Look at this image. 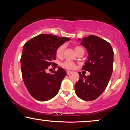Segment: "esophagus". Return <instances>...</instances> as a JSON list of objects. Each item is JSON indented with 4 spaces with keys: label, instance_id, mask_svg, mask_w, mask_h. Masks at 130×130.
I'll return each instance as SVG.
<instances>
[{
    "label": "esophagus",
    "instance_id": "obj_1",
    "mask_svg": "<svg viewBox=\"0 0 130 130\" xmlns=\"http://www.w3.org/2000/svg\"><path fill=\"white\" fill-rule=\"evenodd\" d=\"M72 73V72H71V71H67V74H69L70 73Z\"/></svg>",
    "mask_w": 130,
    "mask_h": 130
}]
</instances>
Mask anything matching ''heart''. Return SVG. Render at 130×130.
I'll list each match as a JSON object with an SVG mask.
<instances>
[{"mask_svg":"<svg viewBox=\"0 0 130 130\" xmlns=\"http://www.w3.org/2000/svg\"><path fill=\"white\" fill-rule=\"evenodd\" d=\"M66 49V44H63L60 45L56 50V56L58 58H61L63 56L64 52ZM75 51L76 53H79L80 51H84L82 47H80V46H76L75 47ZM61 66L64 68L66 69H69V70H72L75 68L76 64L74 62H73L70 60H66L64 62L61 63Z\"/></svg>","mask_w":130,"mask_h":130,"instance_id":"1","label":"heart"}]
</instances>
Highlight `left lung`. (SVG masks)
<instances>
[{
    "label": "left lung",
    "mask_w": 130,
    "mask_h": 130,
    "mask_svg": "<svg viewBox=\"0 0 130 130\" xmlns=\"http://www.w3.org/2000/svg\"><path fill=\"white\" fill-rule=\"evenodd\" d=\"M88 53V60L82 70L90 75L79 72V80L74 85L76 95L83 100L90 101L98 98L108 86L113 70V51L111 44L95 35L79 39Z\"/></svg>",
    "instance_id": "obj_1"
}]
</instances>
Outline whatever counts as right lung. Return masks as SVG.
<instances>
[{"label": "right lung", "instance_id": "1", "mask_svg": "<svg viewBox=\"0 0 130 130\" xmlns=\"http://www.w3.org/2000/svg\"><path fill=\"white\" fill-rule=\"evenodd\" d=\"M69 40L66 37L41 34L24 44L21 58L22 79L30 95L36 100L48 101L59 91L66 72L60 67L53 74L46 73V70L51 65L57 66L53 62L56 59V50Z\"/></svg>", "mask_w": 130, "mask_h": 130}]
</instances>
